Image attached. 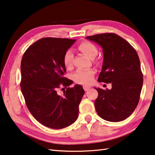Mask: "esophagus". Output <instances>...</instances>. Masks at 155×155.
<instances>
[{
    "label": "esophagus",
    "instance_id": "obj_1",
    "mask_svg": "<svg viewBox=\"0 0 155 155\" xmlns=\"http://www.w3.org/2000/svg\"><path fill=\"white\" fill-rule=\"evenodd\" d=\"M90 88H91V87H87V86H83V89H84V90H85V91H89V90L90 89Z\"/></svg>",
    "mask_w": 155,
    "mask_h": 155
}]
</instances>
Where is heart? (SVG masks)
Returning a JSON list of instances; mask_svg holds the SVG:
<instances>
[{
	"label": "heart",
	"instance_id": "heart-1",
	"mask_svg": "<svg viewBox=\"0 0 155 155\" xmlns=\"http://www.w3.org/2000/svg\"><path fill=\"white\" fill-rule=\"evenodd\" d=\"M78 49L88 56L89 58L94 59L97 54V48L95 45L89 41H83L78 45ZM74 55L70 50L67 51L64 55L63 61L66 68L72 67ZM95 72L93 70H80L74 74V80L76 83L84 85H89L94 81Z\"/></svg>",
	"mask_w": 155,
	"mask_h": 155
}]
</instances>
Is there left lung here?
Instances as JSON below:
<instances>
[{
    "label": "left lung",
    "instance_id": "1",
    "mask_svg": "<svg viewBox=\"0 0 155 155\" xmlns=\"http://www.w3.org/2000/svg\"><path fill=\"white\" fill-rule=\"evenodd\" d=\"M86 38L103 49L98 82L112 84L111 89L94 87L98 92L95 101L97 113L108 121H121L133 113L140 100L143 74L138 55L127 41L116 34H99Z\"/></svg>",
    "mask_w": 155,
    "mask_h": 155
}]
</instances>
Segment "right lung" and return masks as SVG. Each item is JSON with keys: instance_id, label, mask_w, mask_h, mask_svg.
<instances>
[{"instance_id": "1", "label": "right lung", "mask_w": 155, "mask_h": 155, "mask_svg": "<svg viewBox=\"0 0 155 155\" xmlns=\"http://www.w3.org/2000/svg\"><path fill=\"white\" fill-rule=\"evenodd\" d=\"M75 39L47 37L27 49L21 61L22 94L32 116L47 127H66L77 119L78 105L85 94L82 86L64 77L63 58ZM60 87L63 95L57 94ZM67 89L65 90V89Z\"/></svg>"}]
</instances>
